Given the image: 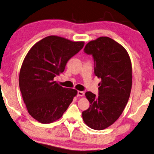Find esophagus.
<instances>
[{
	"label": "esophagus",
	"instance_id": "1",
	"mask_svg": "<svg viewBox=\"0 0 154 154\" xmlns=\"http://www.w3.org/2000/svg\"><path fill=\"white\" fill-rule=\"evenodd\" d=\"M78 96H84V92L81 91H78L77 93Z\"/></svg>",
	"mask_w": 154,
	"mask_h": 154
}]
</instances>
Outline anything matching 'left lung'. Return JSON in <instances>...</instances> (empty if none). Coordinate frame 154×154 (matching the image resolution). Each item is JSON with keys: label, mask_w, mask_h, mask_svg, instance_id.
Instances as JSON below:
<instances>
[{"label": "left lung", "mask_w": 154, "mask_h": 154, "mask_svg": "<svg viewBox=\"0 0 154 154\" xmlns=\"http://www.w3.org/2000/svg\"><path fill=\"white\" fill-rule=\"evenodd\" d=\"M84 52L93 56L94 74L101 79L98 96L85 93L89 107L82 112L85 123L91 129L103 130L122 114L128 102L132 85L129 56L121 45L102 36L86 45Z\"/></svg>", "instance_id": "1"}]
</instances>
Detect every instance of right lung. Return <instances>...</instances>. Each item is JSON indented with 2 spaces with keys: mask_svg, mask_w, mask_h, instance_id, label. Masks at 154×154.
Here are the masks:
<instances>
[{
  "mask_svg": "<svg viewBox=\"0 0 154 154\" xmlns=\"http://www.w3.org/2000/svg\"><path fill=\"white\" fill-rule=\"evenodd\" d=\"M84 44L49 36L36 42L26 55L20 71V90L28 112L38 122L51 123L59 119L76 96L75 89L64 88L54 79L64 72L68 60Z\"/></svg>",
  "mask_w": 154,
  "mask_h": 154,
  "instance_id": "obj_1",
  "label": "right lung"
}]
</instances>
